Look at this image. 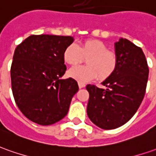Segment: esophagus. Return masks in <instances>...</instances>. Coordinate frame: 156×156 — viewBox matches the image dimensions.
<instances>
[{
    "label": "esophagus",
    "mask_w": 156,
    "mask_h": 156,
    "mask_svg": "<svg viewBox=\"0 0 156 156\" xmlns=\"http://www.w3.org/2000/svg\"><path fill=\"white\" fill-rule=\"evenodd\" d=\"M78 87H79V89H82L83 87H85V84L84 83H83L78 82Z\"/></svg>",
    "instance_id": "esophagus-1"
}]
</instances>
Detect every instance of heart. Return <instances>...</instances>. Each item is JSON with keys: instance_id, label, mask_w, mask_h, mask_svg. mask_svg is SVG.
<instances>
[{"instance_id": "b5f03b06", "label": "heart", "mask_w": 156, "mask_h": 156, "mask_svg": "<svg viewBox=\"0 0 156 156\" xmlns=\"http://www.w3.org/2000/svg\"><path fill=\"white\" fill-rule=\"evenodd\" d=\"M87 58L85 66H75L69 70L68 75L79 82H88L98 76L104 80L114 73L117 67V57L109 51L104 42L98 40H87L81 44L71 43L65 48L63 59L67 64H80Z\"/></svg>"}]
</instances>
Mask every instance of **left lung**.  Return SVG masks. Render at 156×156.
<instances>
[{"instance_id": "8db88e82", "label": "left lung", "mask_w": 156, "mask_h": 156, "mask_svg": "<svg viewBox=\"0 0 156 156\" xmlns=\"http://www.w3.org/2000/svg\"><path fill=\"white\" fill-rule=\"evenodd\" d=\"M117 67L101 83L106 89L88 84L87 114L96 126L112 130L136 114L146 91L149 67L142 48L126 38L115 42Z\"/></svg>"}]
</instances>
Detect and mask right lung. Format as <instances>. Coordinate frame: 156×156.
I'll return each instance as SVG.
<instances>
[{"label": "right lung", "mask_w": 156, "mask_h": 156, "mask_svg": "<svg viewBox=\"0 0 156 156\" xmlns=\"http://www.w3.org/2000/svg\"><path fill=\"white\" fill-rule=\"evenodd\" d=\"M73 41L69 36L32 35L15 48L12 91L18 108L32 122L53 125L68 113L78 83L60 78L66 71L63 53Z\"/></svg>", "instance_id": "right-lung-1"}]
</instances>
